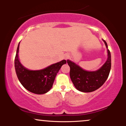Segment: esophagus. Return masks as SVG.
<instances>
[{
  "instance_id": "esophagus-1",
  "label": "esophagus",
  "mask_w": 126,
  "mask_h": 126,
  "mask_svg": "<svg viewBox=\"0 0 126 126\" xmlns=\"http://www.w3.org/2000/svg\"><path fill=\"white\" fill-rule=\"evenodd\" d=\"M68 58V57H67V56H65V59H67Z\"/></svg>"
}]
</instances>
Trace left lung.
Returning a JSON list of instances; mask_svg holds the SVG:
<instances>
[{"mask_svg":"<svg viewBox=\"0 0 126 126\" xmlns=\"http://www.w3.org/2000/svg\"><path fill=\"white\" fill-rule=\"evenodd\" d=\"M107 50V59L105 63L98 70L88 71L79 65L67 60L68 65L70 66V77L75 87L78 91L83 92H93L102 86L107 79L111 70V53L108 49L106 41L102 39Z\"/></svg>","mask_w":126,"mask_h":126,"instance_id":"1","label":"left lung"}]
</instances>
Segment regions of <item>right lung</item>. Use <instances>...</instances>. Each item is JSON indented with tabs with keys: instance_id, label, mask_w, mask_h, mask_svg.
Masks as SVG:
<instances>
[{
	"instance_id": "right-lung-1",
	"label": "right lung",
	"mask_w": 126,
	"mask_h": 126,
	"mask_svg": "<svg viewBox=\"0 0 126 126\" xmlns=\"http://www.w3.org/2000/svg\"><path fill=\"white\" fill-rule=\"evenodd\" d=\"M19 43L15 59V68L17 77L21 83L28 91L35 94H44L53 86L55 78L62 65L66 61L63 60L52 64L44 69L32 70L24 67L19 59Z\"/></svg>"
}]
</instances>
